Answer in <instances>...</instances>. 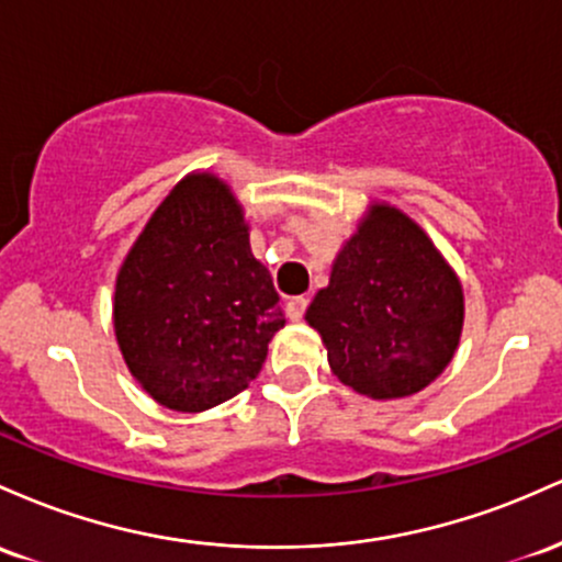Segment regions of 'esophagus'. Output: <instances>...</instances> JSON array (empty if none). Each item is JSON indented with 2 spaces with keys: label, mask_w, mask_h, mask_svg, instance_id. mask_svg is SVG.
<instances>
[{
  "label": "esophagus",
  "mask_w": 562,
  "mask_h": 562,
  "mask_svg": "<svg viewBox=\"0 0 562 562\" xmlns=\"http://www.w3.org/2000/svg\"><path fill=\"white\" fill-rule=\"evenodd\" d=\"M307 311V297H292L286 302V315L292 321H300Z\"/></svg>",
  "instance_id": "1"
}]
</instances>
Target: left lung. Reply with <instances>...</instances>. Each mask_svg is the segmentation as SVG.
Segmentation results:
<instances>
[{
  "label": "left lung",
  "instance_id": "left-lung-1",
  "mask_svg": "<svg viewBox=\"0 0 562 562\" xmlns=\"http://www.w3.org/2000/svg\"><path fill=\"white\" fill-rule=\"evenodd\" d=\"M305 321L339 382L374 401L408 398L438 380L459 348L462 281L419 223L374 201Z\"/></svg>",
  "mask_w": 562,
  "mask_h": 562
}]
</instances>
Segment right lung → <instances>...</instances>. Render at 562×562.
<instances>
[{"label": "right lung", "mask_w": 562, "mask_h": 562, "mask_svg": "<svg viewBox=\"0 0 562 562\" xmlns=\"http://www.w3.org/2000/svg\"><path fill=\"white\" fill-rule=\"evenodd\" d=\"M283 324L236 193L212 172L182 178L116 273L113 331L130 374L172 412H206L249 387Z\"/></svg>", "instance_id": "add662e5"}]
</instances>
